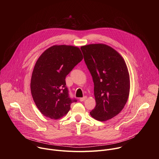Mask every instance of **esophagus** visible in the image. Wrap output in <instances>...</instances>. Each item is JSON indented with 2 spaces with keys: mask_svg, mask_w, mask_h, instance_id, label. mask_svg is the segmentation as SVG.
<instances>
[{
  "mask_svg": "<svg viewBox=\"0 0 159 159\" xmlns=\"http://www.w3.org/2000/svg\"><path fill=\"white\" fill-rule=\"evenodd\" d=\"M86 99H87V96H84V97H83V98H80V101L81 102H83V101H84Z\"/></svg>",
  "mask_w": 159,
  "mask_h": 159,
  "instance_id": "1",
  "label": "esophagus"
}]
</instances>
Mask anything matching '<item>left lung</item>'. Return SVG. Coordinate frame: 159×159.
<instances>
[{
  "mask_svg": "<svg viewBox=\"0 0 159 159\" xmlns=\"http://www.w3.org/2000/svg\"><path fill=\"white\" fill-rule=\"evenodd\" d=\"M80 49L94 84L96 105L90 115L107 121L118 115L128 101L130 81L126 64L117 51L105 44H87Z\"/></svg>",
  "mask_w": 159,
  "mask_h": 159,
  "instance_id": "1",
  "label": "left lung"
}]
</instances>
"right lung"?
Returning <instances> with one entry per match:
<instances>
[{
    "mask_svg": "<svg viewBox=\"0 0 159 159\" xmlns=\"http://www.w3.org/2000/svg\"><path fill=\"white\" fill-rule=\"evenodd\" d=\"M83 59L79 48L53 45L36 62L31 79V91L36 106L44 116L58 120L66 115L77 100L69 96L65 77Z\"/></svg>",
    "mask_w": 159,
    "mask_h": 159,
    "instance_id": "add662e5",
    "label": "right lung"
}]
</instances>
